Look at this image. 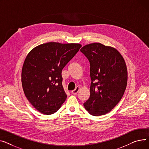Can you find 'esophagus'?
<instances>
[{
    "mask_svg": "<svg viewBox=\"0 0 149 149\" xmlns=\"http://www.w3.org/2000/svg\"><path fill=\"white\" fill-rule=\"evenodd\" d=\"M79 89L80 88H79V86L76 87V88L72 91V93L74 95H76L77 94V93L79 92Z\"/></svg>",
    "mask_w": 149,
    "mask_h": 149,
    "instance_id": "obj_1",
    "label": "esophagus"
}]
</instances>
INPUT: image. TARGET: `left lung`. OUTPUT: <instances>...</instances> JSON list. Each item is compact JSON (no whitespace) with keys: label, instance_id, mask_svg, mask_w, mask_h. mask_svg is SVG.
Wrapping results in <instances>:
<instances>
[{"label":"left lung","instance_id":"1","mask_svg":"<svg viewBox=\"0 0 149 149\" xmlns=\"http://www.w3.org/2000/svg\"><path fill=\"white\" fill-rule=\"evenodd\" d=\"M81 52L90 64V96L84 106L94 116L109 112L126 90L127 70L125 61L115 48L99 42L88 44Z\"/></svg>","mask_w":149,"mask_h":149}]
</instances>
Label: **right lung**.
I'll return each instance as SVG.
<instances>
[{
  "label": "right lung",
  "instance_id": "right-lung-1",
  "mask_svg": "<svg viewBox=\"0 0 149 149\" xmlns=\"http://www.w3.org/2000/svg\"><path fill=\"white\" fill-rule=\"evenodd\" d=\"M78 43L49 42L32 49L22 70V84L26 98L40 112L50 115L65 101L63 68L81 47Z\"/></svg>",
  "mask_w": 149,
  "mask_h": 149
}]
</instances>
